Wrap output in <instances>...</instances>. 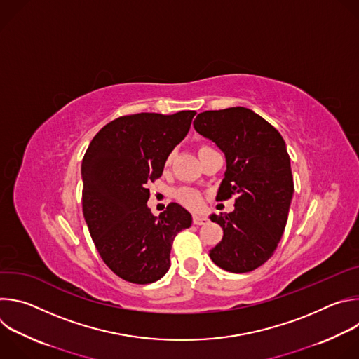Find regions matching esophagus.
Masks as SVG:
<instances>
[{"mask_svg": "<svg viewBox=\"0 0 359 359\" xmlns=\"http://www.w3.org/2000/svg\"><path fill=\"white\" fill-rule=\"evenodd\" d=\"M209 222V219L206 216H201V215H194L193 216V223L196 226H201V224H206Z\"/></svg>", "mask_w": 359, "mask_h": 359, "instance_id": "34e87169", "label": "esophagus"}]
</instances>
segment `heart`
<instances>
[{
    "label": "heart",
    "instance_id": "b5f03b06",
    "mask_svg": "<svg viewBox=\"0 0 359 359\" xmlns=\"http://www.w3.org/2000/svg\"><path fill=\"white\" fill-rule=\"evenodd\" d=\"M170 161H172V158L168 159V165L170 163ZM176 197L183 204V206H186L189 209H200L201 204H203L201 194L197 190L191 189V187H182V189H179L176 191Z\"/></svg>",
    "mask_w": 359,
    "mask_h": 359
}]
</instances>
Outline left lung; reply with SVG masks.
I'll return each instance as SVG.
<instances>
[{
  "label": "left lung",
  "instance_id": "8db88e82",
  "mask_svg": "<svg viewBox=\"0 0 359 359\" xmlns=\"http://www.w3.org/2000/svg\"><path fill=\"white\" fill-rule=\"evenodd\" d=\"M193 126L224 153L216 198L237 194L231 213L210 215L223 227L210 259L230 273L252 271L271 257L287 224L294 182L285 142L266 119L243 107L201 112Z\"/></svg>",
  "mask_w": 359,
  "mask_h": 359
}]
</instances>
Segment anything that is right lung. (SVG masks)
Returning a JSON list of instances; mask_svg holds the SVG:
<instances>
[{
	"label": "right lung",
	"instance_id": "add662e5",
	"mask_svg": "<svg viewBox=\"0 0 359 359\" xmlns=\"http://www.w3.org/2000/svg\"><path fill=\"white\" fill-rule=\"evenodd\" d=\"M194 115L182 111L118 118L96 133L83 156L85 222L102 260L129 283L161 280L170 267L176 234L191 226V215L177 203L153 216L146 184L162 176Z\"/></svg>",
	"mask_w": 359,
	"mask_h": 359
}]
</instances>
